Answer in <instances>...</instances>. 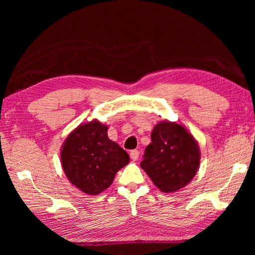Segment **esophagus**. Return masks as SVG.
Segmentation results:
<instances>
[{
  "label": "esophagus",
  "instance_id": "34e87169",
  "mask_svg": "<svg viewBox=\"0 0 255 255\" xmlns=\"http://www.w3.org/2000/svg\"><path fill=\"white\" fill-rule=\"evenodd\" d=\"M130 157L132 161H137L138 157H139V152H138L137 149H133L130 152Z\"/></svg>",
  "mask_w": 255,
  "mask_h": 255
}]
</instances>
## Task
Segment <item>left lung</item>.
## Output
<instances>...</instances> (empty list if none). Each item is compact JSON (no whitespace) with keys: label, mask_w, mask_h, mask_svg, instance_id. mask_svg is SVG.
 <instances>
[{"label":"left lung","mask_w":255,"mask_h":255,"mask_svg":"<svg viewBox=\"0 0 255 255\" xmlns=\"http://www.w3.org/2000/svg\"><path fill=\"white\" fill-rule=\"evenodd\" d=\"M150 138L141 169L162 192L184 188L199 169L200 149L195 137L182 125L164 120L155 125Z\"/></svg>","instance_id":"obj_1"}]
</instances>
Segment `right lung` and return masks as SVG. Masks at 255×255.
Here are the masks:
<instances>
[{
    "instance_id": "add662e5",
    "label": "right lung",
    "mask_w": 255,
    "mask_h": 255,
    "mask_svg": "<svg viewBox=\"0 0 255 255\" xmlns=\"http://www.w3.org/2000/svg\"><path fill=\"white\" fill-rule=\"evenodd\" d=\"M60 161L73 185L96 196L110 187L116 173L129 163V155L109 139L107 125L94 119L79 125L66 137Z\"/></svg>"
}]
</instances>
